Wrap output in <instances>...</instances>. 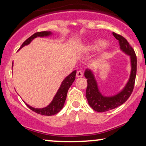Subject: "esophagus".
<instances>
[{
  "mask_svg": "<svg viewBox=\"0 0 146 146\" xmlns=\"http://www.w3.org/2000/svg\"><path fill=\"white\" fill-rule=\"evenodd\" d=\"M83 76V73L81 71H77L76 73V77L77 78H82Z\"/></svg>",
  "mask_w": 146,
  "mask_h": 146,
  "instance_id": "obj_1",
  "label": "esophagus"
}]
</instances>
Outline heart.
I'll list each match as a JSON object with an SVG mask.
<instances>
[{
	"mask_svg": "<svg viewBox=\"0 0 146 146\" xmlns=\"http://www.w3.org/2000/svg\"><path fill=\"white\" fill-rule=\"evenodd\" d=\"M106 44V42L104 40H100L95 41L93 43H92L91 44L88 45L86 47V51H95L97 50L100 49V48L102 47V46H105Z\"/></svg>",
	"mask_w": 146,
	"mask_h": 146,
	"instance_id": "heart-1",
	"label": "heart"
}]
</instances>
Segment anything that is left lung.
<instances>
[{
	"label": "left lung",
	"instance_id": "left-lung-1",
	"mask_svg": "<svg viewBox=\"0 0 146 146\" xmlns=\"http://www.w3.org/2000/svg\"><path fill=\"white\" fill-rule=\"evenodd\" d=\"M114 37L119 41L120 48L125 54L130 57L131 72L128 83L123 90L118 94L113 96L107 97L102 94L98 89V84L93 72L89 69L85 71L84 76L87 79V88L86 97L88 104L93 110L99 113H103L116 108L123 104L130 96L135 86L137 74V56L134 49L128 42L121 35L113 33Z\"/></svg>",
	"mask_w": 146,
	"mask_h": 146
}]
</instances>
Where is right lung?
<instances>
[{"label":"right lung","instance_id":"right-lung-1","mask_svg":"<svg viewBox=\"0 0 146 146\" xmlns=\"http://www.w3.org/2000/svg\"><path fill=\"white\" fill-rule=\"evenodd\" d=\"M51 35V31H41V32H37L35 33L34 34H33L32 36H30L29 38L25 40L24 42L23 43V44L21 45V46L20 47L19 49H21V48H23V46L25 45L29 44L32 40L34 39L35 38L37 37H46L48 36ZM12 66H13V63H12ZM75 75H76V71H73L70 75H68L64 80H63V82H62L61 85H60V88L58 89V92L55 95V97L53 98L52 102L50 103V104H48L46 107L42 108H35L33 107L30 106L28 104L26 105L33 111H34L35 113L40 114L42 115H46V116H51V115H56L62 109L64 104L65 100H66V95H67L68 90L69 89V88L71 87L72 84L74 82L75 79Z\"/></svg>","mask_w":146,"mask_h":146}]
</instances>
